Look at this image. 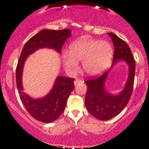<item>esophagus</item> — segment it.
I'll use <instances>...</instances> for the list:
<instances>
[{
	"label": "esophagus",
	"instance_id": "esophagus-1",
	"mask_svg": "<svg viewBox=\"0 0 149 149\" xmlns=\"http://www.w3.org/2000/svg\"><path fill=\"white\" fill-rule=\"evenodd\" d=\"M81 83H84V81L81 79H75V81H74V84L75 86L79 84H81Z\"/></svg>",
	"mask_w": 149,
	"mask_h": 149
}]
</instances>
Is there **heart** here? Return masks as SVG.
I'll use <instances>...</instances> for the list:
<instances>
[{"label":"heart","mask_w":149,"mask_h":149,"mask_svg":"<svg viewBox=\"0 0 149 149\" xmlns=\"http://www.w3.org/2000/svg\"><path fill=\"white\" fill-rule=\"evenodd\" d=\"M113 56V49L109 42L84 38L73 42L69 46L68 53L63 54L62 59L68 72H76L78 62L82 61L86 74L94 76L107 69Z\"/></svg>","instance_id":"heart-1"}]
</instances>
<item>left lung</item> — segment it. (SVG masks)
Returning <instances> with one entry per match:
<instances>
[{
	"instance_id": "left-lung-1",
	"label": "left lung",
	"mask_w": 149,
	"mask_h": 149,
	"mask_svg": "<svg viewBox=\"0 0 149 149\" xmlns=\"http://www.w3.org/2000/svg\"><path fill=\"white\" fill-rule=\"evenodd\" d=\"M108 35L111 37L114 47L111 68L102 76L85 81L87 85L86 107L91 114L101 120H109L117 116L127 105L132 95L135 73V61L127 44L114 33H109ZM121 60L129 65V77L123 90L113 95L106 90L104 84L111 68Z\"/></svg>"
}]
</instances>
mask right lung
I'll return each instance as SVG.
<instances>
[{
    "label": "right lung",
    "mask_w": 149,
    "mask_h": 149,
    "mask_svg": "<svg viewBox=\"0 0 149 149\" xmlns=\"http://www.w3.org/2000/svg\"><path fill=\"white\" fill-rule=\"evenodd\" d=\"M70 36V29L42 30L25 44L17 63L16 79L21 100L28 112L35 119L43 123L54 121L63 112L68 97L74 88L73 83L74 79L57 77L53 88L47 95L41 98H33L24 91L23 88L22 74L24 63L29 55L40 49H53L60 54L65 42Z\"/></svg>",
    "instance_id": "obj_1"
}]
</instances>
